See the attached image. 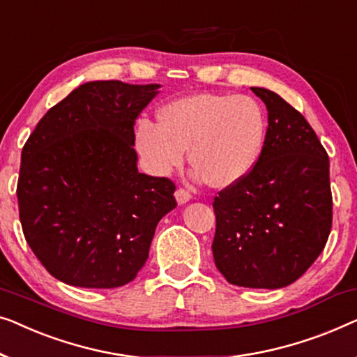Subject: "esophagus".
<instances>
[{
  "instance_id": "1",
  "label": "esophagus",
  "mask_w": 357,
  "mask_h": 357,
  "mask_svg": "<svg viewBox=\"0 0 357 357\" xmlns=\"http://www.w3.org/2000/svg\"><path fill=\"white\" fill-rule=\"evenodd\" d=\"M174 197H176L179 205H183V204H185V202H189V200L192 199V195H190L189 190L179 188V189L176 190V192H174Z\"/></svg>"
}]
</instances>
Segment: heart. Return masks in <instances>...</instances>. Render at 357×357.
I'll return each instance as SVG.
<instances>
[{"label": "heart", "instance_id": "1", "mask_svg": "<svg viewBox=\"0 0 357 357\" xmlns=\"http://www.w3.org/2000/svg\"><path fill=\"white\" fill-rule=\"evenodd\" d=\"M158 118L139 119L134 130L135 150L155 176L178 168L189 149L194 176L227 188L248 176L264 145V112L245 95H189L165 105Z\"/></svg>", "mask_w": 357, "mask_h": 357}]
</instances>
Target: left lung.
I'll list each match as a JSON object with an SVG mask.
<instances>
[{"label": "left lung", "mask_w": 357, "mask_h": 357, "mask_svg": "<svg viewBox=\"0 0 357 357\" xmlns=\"http://www.w3.org/2000/svg\"><path fill=\"white\" fill-rule=\"evenodd\" d=\"M250 89L267 105L268 129L248 176L213 199L212 250L228 283L277 289L303 277L327 244L330 162L298 109L272 90Z\"/></svg>", "instance_id": "obj_1"}]
</instances>
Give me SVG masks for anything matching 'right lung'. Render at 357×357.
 <instances>
[{"label": "right lung", "mask_w": 357, "mask_h": 357, "mask_svg": "<svg viewBox=\"0 0 357 357\" xmlns=\"http://www.w3.org/2000/svg\"><path fill=\"white\" fill-rule=\"evenodd\" d=\"M158 87L80 85L24 145L16 190L22 231L63 283L128 284L149 257L158 222L176 207L173 181L139 173L134 150V121Z\"/></svg>", "instance_id": "obj_1"}]
</instances>
